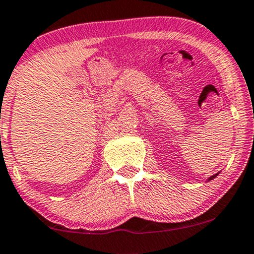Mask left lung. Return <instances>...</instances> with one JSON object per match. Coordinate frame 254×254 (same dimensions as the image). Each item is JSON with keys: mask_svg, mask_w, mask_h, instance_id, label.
<instances>
[{"mask_svg": "<svg viewBox=\"0 0 254 254\" xmlns=\"http://www.w3.org/2000/svg\"><path fill=\"white\" fill-rule=\"evenodd\" d=\"M217 175H219V173H216V175H214V176L209 177V178H207V182H209V181H212V179H214V178H215V177H216Z\"/></svg>", "mask_w": 254, "mask_h": 254, "instance_id": "1", "label": "left lung"}]
</instances>
